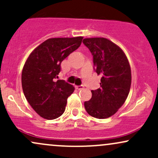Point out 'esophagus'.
Segmentation results:
<instances>
[{
	"mask_svg": "<svg viewBox=\"0 0 158 158\" xmlns=\"http://www.w3.org/2000/svg\"><path fill=\"white\" fill-rule=\"evenodd\" d=\"M76 88H77V90H81L84 88V86H83V85H78V86H76Z\"/></svg>",
	"mask_w": 158,
	"mask_h": 158,
	"instance_id": "obj_1",
	"label": "esophagus"
}]
</instances>
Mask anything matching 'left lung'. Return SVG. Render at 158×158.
Returning <instances> with one entry per match:
<instances>
[{
  "label": "left lung",
  "mask_w": 158,
  "mask_h": 158,
  "mask_svg": "<svg viewBox=\"0 0 158 158\" xmlns=\"http://www.w3.org/2000/svg\"><path fill=\"white\" fill-rule=\"evenodd\" d=\"M83 43L93 56L94 70L100 75V88L91 90L85 102L88 114L97 119L111 117L126 102L131 84V67L123 50L105 38H89Z\"/></svg>",
  "instance_id": "left-lung-1"
}]
</instances>
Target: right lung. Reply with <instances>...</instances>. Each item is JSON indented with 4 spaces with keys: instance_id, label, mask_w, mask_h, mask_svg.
<instances>
[{
    "instance_id": "add662e5",
    "label": "right lung",
    "mask_w": 158,
    "mask_h": 158,
    "mask_svg": "<svg viewBox=\"0 0 158 158\" xmlns=\"http://www.w3.org/2000/svg\"><path fill=\"white\" fill-rule=\"evenodd\" d=\"M82 39L79 36L46 40L30 53L23 65V94L34 110L43 118L54 119L64 112L67 99L75 88L56 79L61 61L79 48Z\"/></svg>"
}]
</instances>
